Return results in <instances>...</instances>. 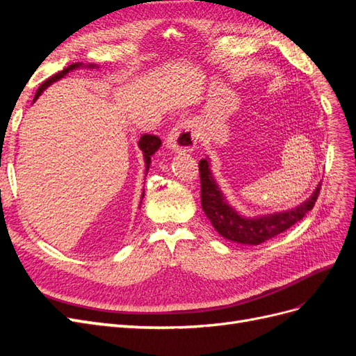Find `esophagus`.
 <instances>
[{
    "mask_svg": "<svg viewBox=\"0 0 356 356\" xmlns=\"http://www.w3.org/2000/svg\"><path fill=\"white\" fill-rule=\"evenodd\" d=\"M195 127H196L195 122L191 120L177 123L174 127H172V131L166 138L168 147L170 149H174V152H179V153L193 152L197 144Z\"/></svg>",
    "mask_w": 356,
    "mask_h": 356,
    "instance_id": "esophagus-1",
    "label": "esophagus"
}]
</instances>
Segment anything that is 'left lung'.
I'll list each match as a JSON object with an SVG mask.
<instances>
[{"mask_svg":"<svg viewBox=\"0 0 356 356\" xmlns=\"http://www.w3.org/2000/svg\"><path fill=\"white\" fill-rule=\"evenodd\" d=\"M199 170L202 208L204 215L211 221L212 227L224 239L242 245H260L298 222L315 207L321 190V184H318L305 202L288 211L266 213L260 217H245L225 200V196L212 175L208 157L199 161Z\"/></svg>","mask_w":356,"mask_h":356,"instance_id":"8db88e82","label":"left lung"}]
</instances>
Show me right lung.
<instances>
[{"mask_svg": "<svg viewBox=\"0 0 356 356\" xmlns=\"http://www.w3.org/2000/svg\"><path fill=\"white\" fill-rule=\"evenodd\" d=\"M81 67H84L81 62L72 63V65H70L68 68L59 71L58 74L53 75V77H50L49 80H46V81L42 83V84L40 86V88H38V90H37V93H35L34 102H35V99H38V96H40L42 92H44V90L49 88L50 84H53L55 81H58V80L63 79L68 72H71V71H74V70H77V68H81ZM86 67H88V68H96V65H93V63H89V65H86ZM138 145H139V148H141V152H143V154H144V161H145V175H147V172H148V169H149V163H152V156H153V154L157 152V149L160 148L161 141H160V139H159L156 135H143V136H141V139H139ZM143 197H144V193H143ZM141 202H143V200H141Z\"/></svg>", "mask_w": 356, "mask_h": 356, "instance_id": "obj_1", "label": "right lung"}]
</instances>
